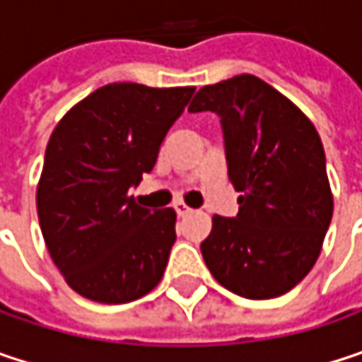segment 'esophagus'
Masks as SVG:
<instances>
[{
    "mask_svg": "<svg viewBox=\"0 0 362 362\" xmlns=\"http://www.w3.org/2000/svg\"><path fill=\"white\" fill-rule=\"evenodd\" d=\"M174 209H176V214H178V216H186V214H190V211H192V209H190L186 203H182V201H178V203L174 205Z\"/></svg>",
    "mask_w": 362,
    "mask_h": 362,
    "instance_id": "1",
    "label": "esophagus"
}]
</instances>
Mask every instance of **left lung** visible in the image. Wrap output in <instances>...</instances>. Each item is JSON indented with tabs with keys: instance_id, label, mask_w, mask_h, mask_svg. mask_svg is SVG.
Masks as SVG:
<instances>
[{
	"instance_id": "left-lung-1",
	"label": "left lung",
	"mask_w": 362,
	"mask_h": 362,
	"mask_svg": "<svg viewBox=\"0 0 362 362\" xmlns=\"http://www.w3.org/2000/svg\"><path fill=\"white\" fill-rule=\"evenodd\" d=\"M190 112L220 117L228 180L243 192L237 218L214 216L201 243L214 279L247 300L293 289L323 247L333 194L313 121L255 75L205 86Z\"/></svg>"
}]
</instances>
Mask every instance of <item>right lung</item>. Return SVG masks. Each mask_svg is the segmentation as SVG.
Masks as SVG:
<instances>
[{
  "label": "right lung",
  "mask_w": 362,
  "mask_h": 362,
  "mask_svg": "<svg viewBox=\"0 0 362 362\" xmlns=\"http://www.w3.org/2000/svg\"><path fill=\"white\" fill-rule=\"evenodd\" d=\"M192 92L109 83L54 127L37 216L56 268L79 296L125 304L159 285L176 241V211L142 207L129 188L153 170Z\"/></svg>",
  "instance_id": "obj_1"
}]
</instances>
